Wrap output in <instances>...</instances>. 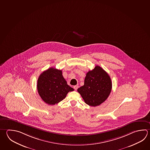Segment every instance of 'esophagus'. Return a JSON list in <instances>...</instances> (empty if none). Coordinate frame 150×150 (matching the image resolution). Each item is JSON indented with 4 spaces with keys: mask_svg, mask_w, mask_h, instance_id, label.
<instances>
[{
    "mask_svg": "<svg viewBox=\"0 0 150 150\" xmlns=\"http://www.w3.org/2000/svg\"><path fill=\"white\" fill-rule=\"evenodd\" d=\"M78 85H75V86H74V90H77V88H78Z\"/></svg>",
    "mask_w": 150,
    "mask_h": 150,
    "instance_id": "esophagus-1",
    "label": "esophagus"
}]
</instances>
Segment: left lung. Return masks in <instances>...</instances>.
Segmentation results:
<instances>
[{"instance_id": "8db88e82", "label": "left lung", "mask_w": 150, "mask_h": 150, "mask_svg": "<svg viewBox=\"0 0 150 150\" xmlns=\"http://www.w3.org/2000/svg\"><path fill=\"white\" fill-rule=\"evenodd\" d=\"M112 82L108 74L99 66L88 71L84 84L77 91L84 102L92 107H96L105 102L110 93Z\"/></svg>"}]
</instances>
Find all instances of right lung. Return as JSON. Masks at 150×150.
Returning <instances> with one entry per match:
<instances>
[{
    "label": "right lung",
    "instance_id": "right-lung-1",
    "mask_svg": "<svg viewBox=\"0 0 150 150\" xmlns=\"http://www.w3.org/2000/svg\"><path fill=\"white\" fill-rule=\"evenodd\" d=\"M37 89L40 97L50 105L57 104L65 99L69 92L74 91L64 78L62 71L52 67L40 74Z\"/></svg>",
    "mask_w": 150,
    "mask_h": 150
}]
</instances>
